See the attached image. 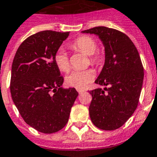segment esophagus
<instances>
[{"instance_id": "obj_1", "label": "esophagus", "mask_w": 157, "mask_h": 157, "mask_svg": "<svg viewBox=\"0 0 157 157\" xmlns=\"http://www.w3.org/2000/svg\"><path fill=\"white\" fill-rule=\"evenodd\" d=\"M77 92H78L79 93V94H82V93H84V92H85V90H82V89H77Z\"/></svg>"}]
</instances>
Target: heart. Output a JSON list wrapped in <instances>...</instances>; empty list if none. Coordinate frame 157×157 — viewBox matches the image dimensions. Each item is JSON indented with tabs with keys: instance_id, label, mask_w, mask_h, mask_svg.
<instances>
[{
	"instance_id": "heart-1",
	"label": "heart",
	"mask_w": 157,
	"mask_h": 157,
	"mask_svg": "<svg viewBox=\"0 0 157 157\" xmlns=\"http://www.w3.org/2000/svg\"><path fill=\"white\" fill-rule=\"evenodd\" d=\"M72 48L76 51L81 52L90 56V60L92 64H97L101 60V55L96 52L97 43L94 39L89 36H82L76 39L72 44ZM55 63L61 72H67L69 71L70 64L68 56L63 48H59L55 55ZM95 73L92 69L76 70L72 71L66 76V83L71 87H85L90 81L94 80Z\"/></svg>"
}]
</instances>
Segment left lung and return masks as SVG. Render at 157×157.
Segmentation results:
<instances>
[{"label":"left lung","instance_id":"1","mask_svg":"<svg viewBox=\"0 0 157 157\" xmlns=\"http://www.w3.org/2000/svg\"><path fill=\"white\" fill-rule=\"evenodd\" d=\"M82 33L98 36L105 48V63L95 81L105 88L90 92V118L99 129H118L138 105L144 76L140 56L129 37L118 30L98 26Z\"/></svg>","mask_w":157,"mask_h":157}]
</instances>
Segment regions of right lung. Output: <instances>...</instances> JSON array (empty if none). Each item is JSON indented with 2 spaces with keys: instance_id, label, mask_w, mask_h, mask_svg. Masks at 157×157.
<instances>
[{
  "instance_id": "obj_1",
  "label": "right lung",
  "mask_w": 157,
  "mask_h": 157,
  "mask_svg": "<svg viewBox=\"0 0 157 157\" xmlns=\"http://www.w3.org/2000/svg\"><path fill=\"white\" fill-rule=\"evenodd\" d=\"M69 32L44 30L28 37L13 61L10 93L25 123L45 134L61 130L78 96L74 88L62 87L63 77L55 55Z\"/></svg>"
}]
</instances>
